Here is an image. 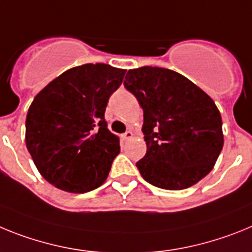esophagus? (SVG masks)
I'll return each mask as SVG.
<instances>
[{"label": "esophagus", "mask_w": 252, "mask_h": 252, "mask_svg": "<svg viewBox=\"0 0 252 252\" xmlns=\"http://www.w3.org/2000/svg\"><path fill=\"white\" fill-rule=\"evenodd\" d=\"M132 137H133V133L130 132V130H128V132H126L123 135H122V138H123L124 141H129Z\"/></svg>", "instance_id": "esophagus-1"}]
</instances>
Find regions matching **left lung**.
<instances>
[{
	"mask_svg": "<svg viewBox=\"0 0 252 252\" xmlns=\"http://www.w3.org/2000/svg\"><path fill=\"white\" fill-rule=\"evenodd\" d=\"M124 86L143 109L142 178L183 190L207 176L223 148L222 118L211 96L183 74L161 67L129 69Z\"/></svg>",
	"mask_w": 252,
	"mask_h": 252,
	"instance_id": "8db88e82",
	"label": "left lung"
}]
</instances>
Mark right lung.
Here are the masks:
<instances>
[{"instance_id":"right-lung-1","label":"right lung","mask_w":252,"mask_h":252,"mask_svg":"<svg viewBox=\"0 0 252 252\" xmlns=\"http://www.w3.org/2000/svg\"><path fill=\"white\" fill-rule=\"evenodd\" d=\"M124 74L126 69L87 63L63 72L35 96L25 142L48 183L76 194L105 183L120 144L104 114Z\"/></svg>"}]
</instances>
